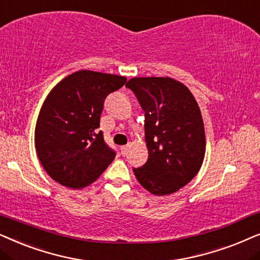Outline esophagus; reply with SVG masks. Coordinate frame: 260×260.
I'll return each instance as SVG.
<instances>
[{"label":"esophagus","instance_id":"34e87169","mask_svg":"<svg viewBox=\"0 0 260 260\" xmlns=\"http://www.w3.org/2000/svg\"><path fill=\"white\" fill-rule=\"evenodd\" d=\"M120 150H121V154L124 155V154L127 153V150H128V145H124V146H121Z\"/></svg>","mask_w":260,"mask_h":260}]
</instances>
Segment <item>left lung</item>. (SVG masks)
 <instances>
[{
	"instance_id": "8db88e82",
	"label": "left lung",
	"mask_w": 260,
	"mask_h": 260,
	"mask_svg": "<svg viewBox=\"0 0 260 260\" xmlns=\"http://www.w3.org/2000/svg\"><path fill=\"white\" fill-rule=\"evenodd\" d=\"M126 86L145 112L148 159L134 168L138 182L153 195L176 192L191 181L206 152L205 126L190 90L170 77H138Z\"/></svg>"
}]
</instances>
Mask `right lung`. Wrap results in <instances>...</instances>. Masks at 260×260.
<instances>
[{"label": "right lung", "mask_w": 260, "mask_h": 260, "mask_svg": "<svg viewBox=\"0 0 260 260\" xmlns=\"http://www.w3.org/2000/svg\"><path fill=\"white\" fill-rule=\"evenodd\" d=\"M122 76L82 70L65 77L47 95L38 116L34 143L41 165L59 184L81 189L96 181L115 158L100 119Z\"/></svg>", "instance_id": "add662e5"}]
</instances>
